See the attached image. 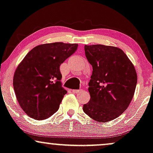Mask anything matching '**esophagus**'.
<instances>
[{
    "label": "esophagus",
    "mask_w": 153,
    "mask_h": 153,
    "mask_svg": "<svg viewBox=\"0 0 153 153\" xmlns=\"http://www.w3.org/2000/svg\"><path fill=\"white\" fill-rule=\"evenodd\" d=\"M82 90H73L71 91L72 92H73V93H74V94H79L80 92H82Z\"/></svg>",
    "instance_id": "obj_1"
}]
</instances>
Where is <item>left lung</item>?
Listing matches in <instances>:
<instances>
[{"label": "left lung", "instance_id": "left-lung-1", "mask_svg": "<svg viewBox=\"0 0 153 153\" xmlns=\"http://www.w3.org/2000/svg\"><path fill=\"white\" fill-rule=\"evenodd\" d=\"M92 66L89 82L90 100L83 111L100 123L118 117L127 109L134 95L137 75L133 63L121 49L104 45H85Z\"/></svg>", "mask_w": 153, "mask_h": 153}]
</instances>
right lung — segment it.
Instances as JSON below:
<instances>
[{
	"label": "right lung",
	"mask_w": 153,
	"mask_h": 153,
	"mask_svg": "<svg viewBox=\"0 0 153 153\" xmlns=\"http://www.w3.org/2000/svg\"><path fill=\"white\" fill-rule=\"evenodd\" d=\"M78 44L39 45L17 66L13 85L19 104L31 118L43 120L59 108L67 91L62 87L60 66L76 51Z\"/></svg>",
	"instance_id": "1"
}]
</instances>
